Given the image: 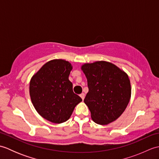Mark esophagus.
I'll return each instance as SVG.
<instances>
[{
	"mask_svg": "<svg viewBox=\"0 0 159 159\" xmlns=\"http://www.w3.org/2000/svg\"><path fill=\"white\" fill-rule=\"evenodd\" d=\"M80 98H81L83 100H84V98H85V94H84L83 93H82L81 94H80Z\"/></svg>",
	"mask_w": 159,
	"mask_h": 159,
	"instance_id": "obj_1",
	"label": "esophagus"
}]
</instances>
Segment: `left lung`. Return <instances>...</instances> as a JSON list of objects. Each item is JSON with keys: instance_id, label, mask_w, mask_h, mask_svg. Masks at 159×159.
I'll use <instances>...</instances> for the list:
<instances>
[{"instance_id": "8db88e82", "label": "left lung", "mask_w": 159, "mask_h": 159, "mask_svg": "<svg viewBox=\"0 0 159 159\" xmlns=\"http://www.w3.org/2000/svg\"><path fill=\"white\" fill-rule=\"evenodd\" d=\"M81 70L89 88L84 102L93 121L107 125L116 120L130 99L131 85L128 74L113 63L104 61L85 63Z\"/></svg>"}]
</instances>
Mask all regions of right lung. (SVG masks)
Instances as JSON below:
<instances>
[{
	"mask_svg": "<svg viewBox=\"0 0 159 159\" xmlns=\"http://www.w3.org/2000/svg\"><path fill=\"white\" fill-rule=\"evenodd\" d=\"M72 66L63 59L46 63L30 81L29 93L33 105L40 116L52 123L69 120L81 98L73 92L69 75Z\"/></svg>",
	"mask_w": 159,
	"mask_h": 159,
	"instance_id": "1",
	"label": "right lung"
}]
</instances>
